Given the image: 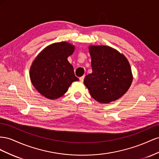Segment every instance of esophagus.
<instances>
[{"mask_svg": "<svg viewBox=\"0 0 159 159\" xmlns=\"http://www.w3.org/2000/svg\"><path fill=\"white\" fill-rule=\"evenodd\" d=\"M84 79V76H80V78H79V80H80V82H83Z\"/></svg>", "mask_w": 159, "mask_h": 159, "instance_id": "34e87169", "label": "esophagus"}]
</instances>
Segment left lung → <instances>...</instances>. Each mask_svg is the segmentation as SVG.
Returning a JSON list of instances; mask_svg holds the SVG:
<instances>
[{
  "instance_id": "obj_1",
  "label": "left lung",
  "mask_w": 159,
  "mask_h": 159,
  "mask_svg": "<svg viewBox=\"0 0 159 159\" xmlns=\"http://www.w3.org/2000/svg\"><path fill=\"white\" fill-rule=\"evenodd\" d=\"M89 52L93 72L85 76L84 85L91 97L99 102L116 101L132 83L128 60L116 50L107 46H90Z\"/></svg>"
}]
</instances>
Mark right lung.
<instances>
[{"label":"right lung","mask_w":159,"mask_h":159,"mask_svg":"<svg viewBox=\"0 0 159 159\" xmlns=\"http://www.w3.org/2000/svg\"><path fill=\"white\" fill-rule=\"evenodd\" d=\"M75 48L66 43H57L43 49L36 57L30 69V78L34 87L48 99L62 97L74 81L73 66L67 58Z\"/></svg>","instance_id":"add662e5"}]
</instances>
